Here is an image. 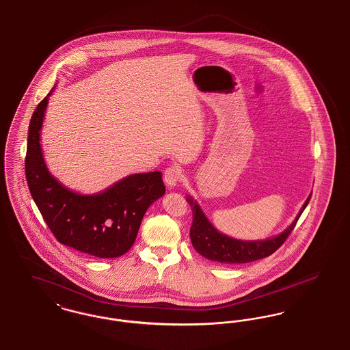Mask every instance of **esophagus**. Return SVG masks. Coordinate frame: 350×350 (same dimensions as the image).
I'll use <instances>...</instances> for the list:
<instances>
[{
  "label": "esophagus",
  "instance_id": "obj_1",
  "mask_svg": "<svg viewBox=\"0 0 350 350\" xmlns=\"http://www.w3.org/2000/svg\"><path fill=\"white\" fill-rule=\"evenodd\" d=\"M163 179H165L167 185L171 187V188L178 185V183L182 179V170H180V167L174 165V166H170L168 168H166V171L163 174Z\"/></svg>",
  "mask_w": 350,
  "mask_h": 350
}]
</instances>
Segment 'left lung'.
I'll list each match as a JSON object with an SVG mask.
<instances>
[{
    "label": "left lung",
    "mask_w": 350,
    "mask_h": 350,
    "mask_svg": "<svg viewBox=\"0 0 350 350\" xmlns=\"http://www.w3.org/2000/svg\"><path fill=\"white\" fill-rule=\"evenodd\" d=\"M312 193L303 204V208L300 209L294 222L283 233L265 241H239L221 234L220 232H217V229H215V226L206 220L198 202H193L192 198H188L187 200L192 206L193 216L192 225L189 229L191 242L200 256L220 263H247L269 257L276 252L291 234L300 215L308 205Z\"/></svg>",
    "instance_id": "obj_1"
}]
</instances>
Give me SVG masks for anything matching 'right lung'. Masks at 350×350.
Returning a JSON list of instances; mask_svg holds the SVG:
<instances>
[{
    "mask_svg": "<svg viewBox=\"0 0 350 350\" xmlns=\"http://www.w3.org/2000/svg\"><path fill=\"white\" fill-rule=\"evenodd\" d=\"M49 96L29 126L25 172L30 193L60 243L92 257H120L133 246L148 206L165 195L162 174H134L91 196L67 189L47 170L39 142Z\"/></svg>",
    "mask_w": 350,
    "mask_h": 350,
    "instance_id": "obj_1",
    "label": "right lung"
}]
</instances>
